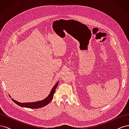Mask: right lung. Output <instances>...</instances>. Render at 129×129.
<instances>
[{"mask_svg":"<svg viewBox=\"0 0 129 129\" xmlns=\"http://www.w3.org/2000/svg\"><path fill=\"white\" fill-rule=\"evenodd\" d=\"M58 83H59V82H57L55 85H54V86L52 89L51 91H50L48 96L47 97L46 99H44L43 100L37 101V102H30V103L19 102H18V101L14 100L13 99H12V100L15 103H16L17 105H19V106H20L21 107L28 108H30V109H38L40 108H42L43 107H45L46 105L49 104L50 102H51V101L53 100L54 94V93H55L56 88L57 86ZM10 97L11 98V97L10 96Z\"/></svg>","mask_w":129,"mask_h":129,"instance_id":"obj_1","label":"right lung"}]
</instances>
